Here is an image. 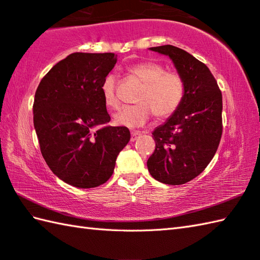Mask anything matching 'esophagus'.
Instances as JSON below:
<instances>
[{
    "mask_svg": "<svg viewBox=\"0 0 260 260\" xmlns=\"http://www.w3.org/2000/svg\"><path fill=\"white\" fill-rule=\"evenodd\" d=\"M131 141L132 142H134L136 139H137V137H139L140 135H141V132L140 131H132L131 132Z\"/></svg>",
    "mask_w": 260,
    "mask_h": 260,
    "instance_id": "obj_1",
    "label": "esophagus"
}]
</instances>
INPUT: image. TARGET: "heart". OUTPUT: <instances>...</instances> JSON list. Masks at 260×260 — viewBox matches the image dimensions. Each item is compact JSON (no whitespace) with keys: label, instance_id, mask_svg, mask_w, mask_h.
I'll return each instance as SVG.
<instances>
[{"label":"heart","instance_id":"obj_1","mask_svg":"<svg viewBox=\"0 0 260 260\" xmlns=\"http://www.w3.org/2000/svg\"><path fill=\"white\" fill-rule=\"evenodd\" d=\"M127 71L142 84L136 97L139 104L121 108L114 117L116 124L139 127L144 125L153 114L157 119H165L179 109L185 95V84L178 73L165 71L162 64L152 61L132 64ZM116 87L115 75L108 74L101 86L104 103L107 107H117Z\"/></svg>","mask_w":260,"mask_h":260}]
</instances>
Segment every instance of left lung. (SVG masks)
Listing matches in <instances>:
<instances>
[{
  "label": "left lung",
  "instance_id": "obj_1",
  "mask_svg": "<svg viewBox=\"0 0 260 260\" xmlns=\"http://www.w3.org/2000/svg\"><path fill=\"white\" fill-rule=\"evenodd\" d=\"M150 50L169 56L185 84L179 109L152 133L155 150L147 161L154 179L180 185L202 173L222 135V95L206 64L182 49L159 46Z\"/></svg>",
  "mask_w": 260,
  "mask_h": 260
}]
</instances>
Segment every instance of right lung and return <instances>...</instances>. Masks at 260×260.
Segmentation results:
<instances>
[{"mask_svg": "<svg viewBox=\"0 0 260 260\" xmlns=\"http://www.w3.org/2000/svg\"><path fill=\"white\" fill-rule=\"evenodd\" d=\"M117 62L112 52H75L54 64L39 84L33 124L43 158L66 183L104 184L131 140L125 126H109L101 86Z\"/></svg>", "mask_w": 260, "mask_h": 260, "instance_id": "obj_1", "label": "right lung"}]
</instances>
